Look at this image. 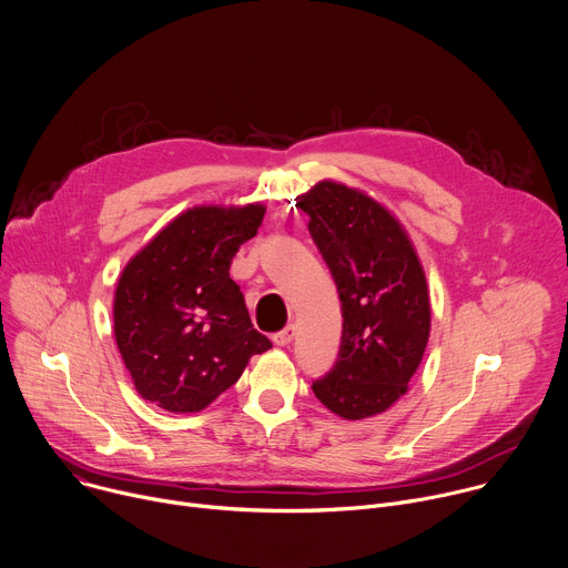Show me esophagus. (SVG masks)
<instances>
[{
	"label": "esophagus",
	"instance_id": "esophagus-1",
	"mask_svg": "<svg viewBox=\"0 0 568 568\" xmlns=\"http://www.w3.org/2000/svg\"><path fill=\"white\" fill-rule=\"evenodd\" d=\"M293 337H295V326L288 324V326H284L282 331H277V333L273 335V343H275L277 347H288V345L293 343Z\"/></svg>",
	"mask_w": 568,
	"mask_h": 568
}]
</instances>
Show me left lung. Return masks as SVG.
Here are the masks:
<instances>
[{
  "label": "left lung",
  "instance_id": "1",
  "mask_svg": "<svg viewBox=\"0 0 568 568\" xmlns=\"http://www.w3.org/2000/svg\"><path fill=\"white\" fill-rule=\"evenodd\" d=\"M308 233L343 304L337 361L313 381L333 414L361 420L392 407L423 361L429 297L420 262L398 221L367 194L322 181L300 196Z\"/></svg>",
  "mask_w": 568,
  "mask_h": 568
}]
</instances>
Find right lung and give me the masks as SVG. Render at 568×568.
Masks as SVG:
<instances>
[{
    "instance_id": "1",
    "label": "right lung",
    "mask_w": 568,
    "mask_h": 568,
    "mask_svg": "<svg viewBox=\"0 0 568 568\" xmlns=\"http://www.w3.org/2000/svg\"><path fill=\"white\" fill-rule=\"evenodd\" d=\"M264 205L192 207L125 266L113 333L139 394L168 412H199L233 387L251 356L271 349L231 280Z\"/></svg>"
}]
</instances>
